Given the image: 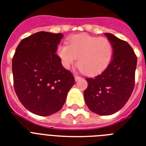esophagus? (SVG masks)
Returning <instances> with one entry per match:
<instances>
[{
	"instance_id": "34e87169",
	"label": "esophagus",
	"mask_w": 146,
	"mask_h": 146,
	"mask_svg": "<svg viewBox=\"0 0 146 146\" xmlns=\"http://www.w3.org/2000/svg\"><path fill=\"white\" fill-rule=\"evenodd\" d=\"M81 79H82V78L80 77V76H77V75L75 76V80H76V81H78V80H81Z\"/></svg>"
}]
</instances>
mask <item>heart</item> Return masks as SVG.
<instances>
[{"label": "heart", "mask_w": 146, "mask_h": 146, "mask_svg": "<svg viewBox=\"0 0 146 146\" xmlns=\"http://www.w3.org/2000/svg\"><path fill=\"white\" fill-rule=\"evenodd\" d=\"M66 43L67 45L60 44L57 48L63 66L69 69L77 58L78 68L87 76L103 72L113 58V44L106 38L80 34L71 37Z\"/></svg>", "instance_id": "1"}]
</instances>
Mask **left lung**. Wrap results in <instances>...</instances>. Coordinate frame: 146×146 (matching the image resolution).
Returning <instances> with one entry per match:
<instances>
[{
  "label": "left lung",
  "instance_id": "left-lung-1",
  "mask_svg": "<svg viewBox=\"0 0 146 146\" xmlns=\"http://www.w3.org/2000/svg\"><path fill=\"white\" fill-rule=\"evenodd\" d=\"M113 44V55L108 66L94 78H86L84 91L86 105L99 115H111L122 108L135 86L137 57L127 42L104 33Z\"/></svg>",
  "mask_w": 146,
  "mask_h": 146
}]
</instances>
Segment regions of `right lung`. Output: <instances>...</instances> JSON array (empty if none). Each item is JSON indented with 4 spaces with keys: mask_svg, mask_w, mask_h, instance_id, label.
Listing matches in <instances>:
<instances>
[{
    "mask_svg": "<svg viewBox=\"0 0 146 146\" xmlns=\"http://www.w3.org/2000/svg\"><path fill=\"white\" fill-rule=\"evenodd\" d=\"M62 33L38 32L19 42L13 57V87L28 111L48 116L64 106L75 80L56 54Z\"/></svg>",
    "mask_w": 146,
    "mask_h": 146,
    "instance_id": "1",
    "label": "right lung"
}]
</instances>
